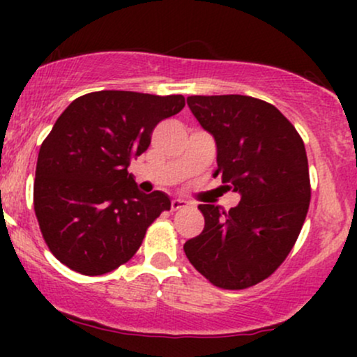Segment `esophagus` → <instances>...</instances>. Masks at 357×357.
Returning a JSON list of instances; mask_svg holds the SVG:
<instances>
[{"label": "esophagus", "instance_id": "obj_1", "mask_svg": "<svg viewBox=\"0 0 357 357\" xmlns=\"http://www.w3.org/2000/svg\"><path fill=\"white\" fill-rule=\"evenodd\" d=\"M188 204H190V203H188L186 199L174 198L173 202H171V210H173V211H178V210H181V208H186Z\"/></svg>", "mask_w": 357, "mask_h": 357}]
</instances>
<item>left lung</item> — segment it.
<instances>
[{
    "label": "left lung",
    "instance_id": "obj_1",
    "mask_svg": "<svg viewBox=\"0 0 357 357\" xmlns=\"http://www.w3.org/2000/svg\"><path fill=\"white\" fill-rule=\"evenodd\" d=\"M188 105L216 141L215 176L240 192V203L230 211L199 204L204 228L184 253L213 285L247 289L280 267L302 230L310 202L304 141L255 97L191 96Z\"/></svg>",
    "mask_w": 357,
    "mask_h": 357
}]
</instances>
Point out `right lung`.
<instances>
[{
  "label": "right lung",
  "instance_id": "1",
  "mask_svg": "<svg viewBox=\"0 0 357 357\" xmlns=\"http://www.w3.org/2000/svg\"><path fill=\"white\" fill-rule=\"evenodd\" d=\"M183 107V96L100 90L61 112L40 147L33 184L36 220L56 260L104 275L134 257L171 202L162 191H139L127 167L154 127Z\"/></svg>",
  "mask_w": 357,
  "mask_h": 357
}]
</instances>
